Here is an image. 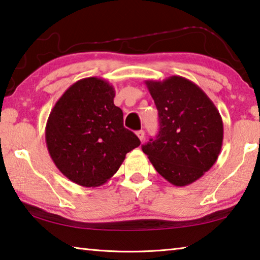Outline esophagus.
Returning a JSON list of instances; mask_svg holds the SVG:
<instances>
[{
    "mask_svg": "<svg viewBox=\"0 0 260 260\" xmlns=\"http://www.w3.org/2000/svg\"><path fill=\"white\" fill-rule=\"evenodd\" d=\"M136 135L138 136V138L140 139V142H144V139H145V131L144 130L137 131V133H136Z\"/></svg>",
    "mask_w": 260,
    "mask_h": 260,
    "instance_id": "obj_1",
    "label": "esophagus"
}]
</instances>
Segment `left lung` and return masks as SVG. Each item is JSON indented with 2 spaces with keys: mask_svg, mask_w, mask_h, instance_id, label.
I'll return each mask as SVG.
<instances>
[{
  "mask_svg": "<svg viewBox=\"0 0 260 260\" xmlns=\"http://www.w3.org/2000/svg\"><path fill=\"white\" fill-rule=\"evenodd\" d=\"M145 83L157 108L160 131L143 145V152L170 184L187 186L210 170L221 151L219 111L200 86L183 76Z\"/></svg>",
  "mask_w": 260,
  "mask_h": 260,
  "instance_id": "8db88e82",
  "label": "left lung"
}]
</instances>
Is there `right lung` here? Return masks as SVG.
Wrapping results in <instances>:
<instances>
[{
    "instance_id": "1",
    "label": "right lung",
    "mask_w": 260,
    "mask_h": 260,
    "mask_svg": "<svg viewBox=\"0 0 260 260\" xmlns=\"http://www.w3.org/2000/svg\"><path fill=\"white\" fill-rule=\"evenodd\" d=\"M113 85L86 77L68 88L54 105L45 126L50 156L61 174L83 187H98L112 178L126 153L140 140L123 126V112L114 105Z\"/></svg>"
}]
</instances>
